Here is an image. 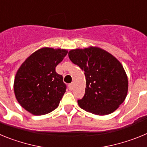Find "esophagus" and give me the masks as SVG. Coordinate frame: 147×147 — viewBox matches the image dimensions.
<instances>
[{
    "instance_id": "obj_1",
    "label": "esophagus",
    "mask_w": 147,
    "mask_h": 147,
    "mask_svg": "<svg viewBox=\"0 0 147 147\" xmlns=\"http://www.w3.org/2000/svg\"><path fill=\"white\" fill-rule=\"evenodd\" d=\"M73 88H74V86H73V83H71V84L68 85V89H69L70 90H72Z\"/></svg>"
}]
</instances>
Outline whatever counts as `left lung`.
Segmentation results:
<instances>
[{
    "instance_id": "left-lung-1",
    "label": "left lung",
    "mask_w": 147,
    "mask_h": 147,
    "mask_svg": "<svg viewBox=\"0 0 147 147\" xmlns=\"http://www.w3.org/2000/svg\"><path fill=\"white\" fill-rule=\"evenodd\" d=\"M68 57L85 71V93L77 101L79 106L98 115L113 113L124 102L128 91V79L121 63L96 46L73 49Z\"/></svg>"
}]
</instances>
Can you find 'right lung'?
I'll return each instance as SVG.
<instances>
[{
    "mask_svg": "<svg viewBox=\"0 0 147 147\" xmlns=\"http://www.w3.org/2000/svg\"><path fill=\"white\" fill-rule=\"evenodd\" d=\"M67 54L66 49L42 48L31 54L17 71L15 97L32 115H45L59 106L66 85L55 68Z\"/></svg>",
    "mask_w": 147,
    "mask_h": 147,
    "instance_id": "right-lung-1",
    "label": "right lung"
}]
</instances>
